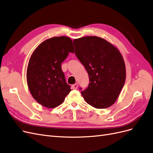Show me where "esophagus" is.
Wrapping results in <instances>:
<instances>
[{
    "label": "esophagus",
    "mask_w": 153,
    "mask_h": 153,
    "mask_svg": "<svg viewBox=\"0 0 153 153\" xmlns=\"http://www.w3.org/2000/svg\"><path fill=\"white\" fill-rule=\"evenodd\" d=\"M78 84H77V83H76V84H73V85H72V88H73V89H76L77 88H78Z\"/></svg>",
    "instance_id": "34e87169"
}]
</instances>
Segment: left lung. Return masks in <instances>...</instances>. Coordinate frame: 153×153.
Listing matches in <instances>:
<instances>
[{
	"instance_id": "1",
	"label": "left lung",
	"mask_w": 153,
	"mask_h": 153,
	"mask_svg": "<svg viewBox=\"0 0 153 153\" xmlns=\"http://www.w3.org/2000/svg\"><path fill=\"white\" fill-rule=\"evenodd\" d=\"M73 43L76 56L89 77V85L81 92L82 96L94 108L109 107L117 99L126 80L121 53L107 41L97 36L75 39Z\"/></svg>"
}]
</instances>
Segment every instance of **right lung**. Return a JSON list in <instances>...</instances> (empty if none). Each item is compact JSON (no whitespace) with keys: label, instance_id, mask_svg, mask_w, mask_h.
I'll use <instances>...</instances> for the list:
<instances>
[{"label":"right lung","instance_id":"obj_1","mask_svg":"<svg viewBox=\"0 0 153 153\" xmlns=\"http://www.w3.org/2000/svg\"><path fill=\"white\" fill-rule=\"evenodd\" d=\"M69 52L74 53L72 40L60 36L45 40L32 53L27 70V85L41 105L56 107L71 91L61 68Z\"/></svg>","mask_w":153,"mask_h":153}]
</instances>
